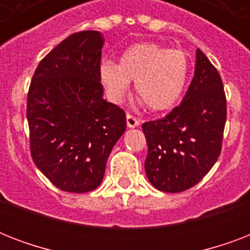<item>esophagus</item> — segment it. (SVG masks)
<instances>
[{
    "instance_id": "34e87169",
    "label": "esophagus",
    "mask_w": 250,
    "mask_h": 250,
    "mask_svg": "<svg viewBox=\"0 0 250 250\" xmlns=\"http://www.w3.org/2000/svg\"><path fill=\"white\" fill-rule=\"evenodd\" d=\"M127 125H128L129 128H135L137 125H140V121L135 118L131 114H127Z\"/></svg>"
}]
</instances>
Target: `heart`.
Masks as SVG:
<instances>
[{
    "label": "heart",
    "instance_id": "1",
    "mask_svg": "<svg viewBox=\"0 0 250 250\" xmlns=\"http://www.w3.org/2000/svg\"><path fill=\"white\" fill-rule=\"evenodd\" d=\"M190 61L179 49L158 42H137L123 50L119 63L102 61L98 75L113 102H121L135 80L137 97L152 111H165L176 105L186 89Z\"/></svg>",
    "mask_w": 250,
    "mask_h": 250
}]
</instances>
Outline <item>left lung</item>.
Listing matches in <instances>:
<instances>
[{"mask_svg": "<svg viewBox=\"0 0 250 250\" xmlns=\"http://www.w3.org/2000/svg\"><path fill=\"white\" fill-rule=\"evenodd\" d=\"M226 118L221 76L197 49L194 76L180 105L143 125L148 144L145 172L152 186L168 193L196 186L221 154Z\"/></svg>", "mask_w": 250, "mask_h": 250, "instance_id": "left-lung-1", "label": "left lung"}]
</instances>
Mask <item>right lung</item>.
Returning a JSON list of instances; mask_svg holds the SVG:
<instances>
[{
  "label": "right lung",
  "mask_w": 250,
  "mask_h": 250,
  "mask_svg": "<svg viewBox=\"0 0 250 250\" xmlns=\"http://www.w3.org/2000/svg\"><path fill=\"white\" fill-rule=\"evenodd\" d=\"M104 37L74 33L37 66L27 97L31 154L64 192L101 184L111 149L125 129V111L104 100L98 75Z\"/></svg>",
  "instance_id": "obj_1"
}]
</instances>
